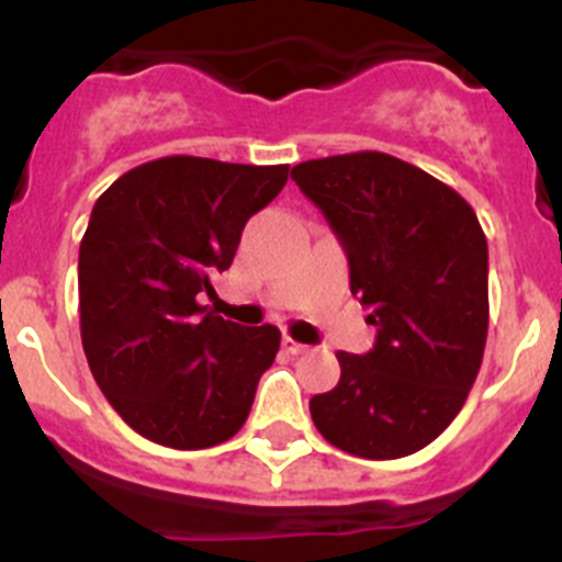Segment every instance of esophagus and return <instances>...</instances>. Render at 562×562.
<instances>
[{
	"instance_id": "34e87169",
	"label": "esophagus",
	"mask_w": 562,
	"mask_h": 562,
	"mask_svg": "<svg viewBox=\"0 0 562 562\" xmlns=\"http://www.w3.org/2000/svg\"><path fill=\"white\" fill-rule=\"evenodd\" d=\"M284 351H286V355H304V351H310V346L297 342L295 337H284Z\"/></svg>"
}]
</instances>
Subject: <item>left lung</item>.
Returning <instances> with one entry per match:
<instances>
[{"instance_id":"1","label":"left lung","mask_w":562,"mask_h":562,"mask_svg":"<svg viewBox=\"0 0 562 562\" xmlns=\"http://www.w3.org/2000/svg\"><path fill=\"white\" fill-rule=\"evenodd\" d=\"M371 306L369 355L337 351L340 382L310 400L315 428L360 459H402L448 428L481 369L490 324L486 236L467 200L382 151L292 168Z\"/></svg>"}]
</instances>
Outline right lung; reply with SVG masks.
<instances>
[{"label":"right lung","mask_w":562,"mask_h":562,"mask_svg":"<svg viewBox=\"0 0 562 562\" xmlns=\"http://www.w3.org/2000/svg\"><path fill=\"white\" fill-rule=\"evenodd\" d=\"M286 173L177 154L98 196L78 252L83 355L109 405L146 439L202 450L247 422L281 331L225 321L200 295Z\"/></svg>","instance_id":"right-lung-1"}]
</instances>
